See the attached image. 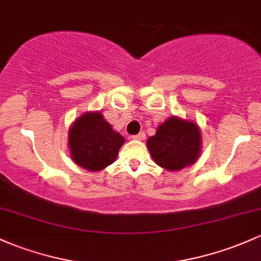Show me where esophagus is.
I'll return each instance as SVG.
<instances>
[{"mask_svg": "<svg viewBox=\"0 0 261 261\" xmlns=\"http://www.w3.org/2000/svg\"><path fill=\"white\" fill-rule=\"evenodd\" d=\"M133 139L137 140V141H142V140L146 139V135H145V133H140V134H137V135L133 136Z\"/></svg>", "mask_w": 261, "mask_h": 261, "instance_id": "34e87169", "label": "esophagus"}]
</instances>
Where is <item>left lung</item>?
Returning a JSON list of instances; mask_svg holds the SVG:
<instances>
[{
	"label": "left lung",
	"instance_id": "1",
	"mask_svg": "<svg viewBox=\"0 0 261 261\" xmlns=\"http://www.w3.org/2000/svg\"><path fill=\"white\" fill-rule=\"evenodd\" d=\"M154 163L166 171H181L194 165L202 151V134L197 122L168 117L146 141Z\"/></svg>",
	"mask_w": 261,
	"mask_h": 261
}]
</instances>
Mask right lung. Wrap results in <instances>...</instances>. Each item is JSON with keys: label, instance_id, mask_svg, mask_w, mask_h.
Returning a JSON list of instances; mask_svg holds the SVG:
<instances>
[{"label": "right lung", "instance_id": "add662e5", "mask_svg": "<svg viewBox=\"0 0 261 261\" xmlns=\"http://www.w3.org/2000/svg\"><path fill=\"white\" fill-rule=\"evenodd\" d=\"M125 139L109 124L100 111H87L73 121L68 131L70 159L90 172L115 162Z\"/></svg>", "mask_w": 261, "mask_h": 261}]
</instances>
